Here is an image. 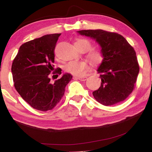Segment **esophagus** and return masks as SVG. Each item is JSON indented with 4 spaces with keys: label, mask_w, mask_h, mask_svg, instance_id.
Instances as JSON below:
<instances>
[{
    "label": "esophagus",
    "mask_w": 152,
    "mask_h": 152,
    "mask_svg": "<svg viewBox=\"0 0 152 152\" xmlns=\"http://www.w3.org/2000/svg\"><path fill=\"white\" fill-rule=\"evenodd\" d=\"M76 78H78V80H81V81H85L87 79V77L86 76H78V77H76Z\"/></svg>",
    "instance_id": "34e87169"
}]
</instances>
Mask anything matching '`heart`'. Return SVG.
Masks as SVG:
<instances>
[{"mask_svg": "<svg viewBox=\"0 0 152 152\" xmlns=\"http://www.w3.org/2000/svg\"><path fill=\"white\" fill-rule=\"evenodd\" d=\"M75 45L80 51H88L87 58L94 66H99L104 60L103 52L99 49L92 48V43L84 38H78L76 40ZM88 64L86 61H71L65 66L66 72L76 76H81L88 70Z\"/></svg>", "mask_w": 152, "mask_h": 152, "instance_id": "1", "label": "heart"}]
</instances>
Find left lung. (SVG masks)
I'll use <instances>...</instances> for the list:
<instances>
[{
    "label": "left lung",
    "instance_id": "8db88e82",
    "mask_svg": "<svg viewBox=\"0 0 152 152\" xmlns=\"http://www.w3.org/2000/svg\"><path fill=\"white\" fill-rule=\"evenodd\" d=\"M78 32L96 40L104 54L103 61L97 70L101 84L92 92L94 99L104 106L125 101L134 90L140 72L134 49L119 33L102 29Z\"/></svg>",
    "mask_w": 152,
    "mask_h": 152
}]
</instances>
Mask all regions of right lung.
Instances as JSON below:
<instances>
[{
	"label": "right lung",
	"instance_id": "obj_1",
	"mask_svg": "<svg viewBox=\"0 0 152 152\" xmlns=\"http://www.w3.org/2000/svg\"><path fill=\"white\" fill-rule=\"evenodd\" d=\"M60 35H45L23 43L12 64L15 89L31 107L41 111L52 110L59 103L72 78L71 74H65L54 83L50 82L55 48ZM61 72L58 68L52 74L60 75Z\"/></svg>",
	"mask_w": 152,
	"mask_h": 152
}]
</instances>
